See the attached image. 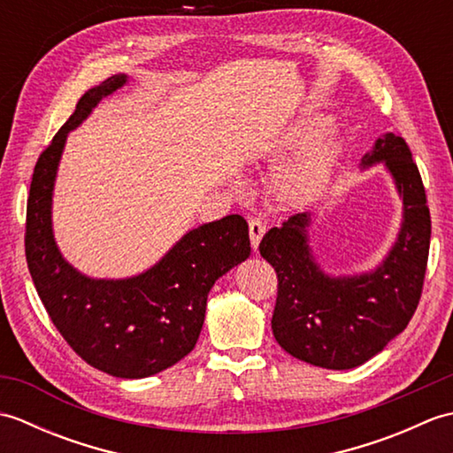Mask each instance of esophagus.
<instances>
[{"label": "esophagus", "instance_id": "34e87169", "mask_svg": "<svg viewBox=\"0 0 453 453\" xmlns=\"http://www.w3.org/2000/svg\"><path fill=\"white\" fill-rule=\"evenodd\" d=\"M249 234H251V245H253V249L257 251L258 243H261L263 235L266 234V224H265L263 219L251 218V219H249Z\"/></svg>", "mask_w": 453, "mask_h": 453}]
</instances>
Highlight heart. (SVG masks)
Returning <instances> with one entry per match:
<instances>
[{
    "instance_id": "1",
    "label": "heart",
    "mask_w": 453,
    "mask_h": 453,
    "mask_svg": "<svg viewBox=\"0 0 453 453\" xmlns=\"http://www.w3.org/2000/svg\"><path fill=\"white\" fill-rule=\"evenodd\" d=\"M323 124L302 122L278 143L274 153L278 157L302 151L290 163L276 171L271 182V192L278 204L284 208H302L319 195L333 167L334 143L331 138L319 136Z\"/></svg>"
}]
</instances>
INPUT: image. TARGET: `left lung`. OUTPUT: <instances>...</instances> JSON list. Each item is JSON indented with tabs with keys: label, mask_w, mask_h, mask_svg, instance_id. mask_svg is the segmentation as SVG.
<instances>
[{
	"label": "left lung",
	"mask_w": 453,
	"mask_h": 453,
	"mask_svg": "<svg viewBox=\"0 0 453 453\" xmlns=\"http://www.w3.org/2000/svg\"><path fill=\"white\" fill-rule=\"evenodd\" d=\"M383 163L403 198V221L391 251L370 273L331 276L315 261L307 237L310 214L288 218L258 251L278 276L274 339L294 358L326 370L368 362L405 331L425 284L430 210L417 163L397 134L375 140L360 167Z\"/></svg>",
	"instance_id": "1"
}]
</instances>
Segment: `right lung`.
<instances>
[{
  "label": "right lung",
  "mask_w": 453,
  "mask_h": 453,
  "mask_svg": "<svg viewBox=\"0 0 453 453\" xmlns=\"http://www.w3.org/2000/svg\"><path fill=\"white\" fill-rule=\"evenodd\" d=\"M128 78L89 89L38 157L27 200L28 273L54 326L75 354L114 378L140 380L171 368L195 349L206 300L219 276L251 255L247 221L232 214L190 229L146 273L97 280L65 261L52 234V192L67 134Z\"/></svg>",
  "instance_id": "right-lung-1"
}]
</instances>
